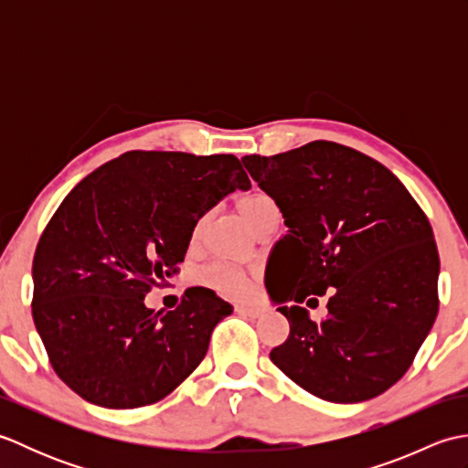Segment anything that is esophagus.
Here are the masks:
<instances>
[{
    "instance_id": "34e87169",
    "label": "esophagus",
    "mask_w": 468,
    "mask_h": 468,
    "mask_svg": "<svg viewBox=\"0 0 468 468\" xmlns=\"http://www.w3.org/2000/svg\"><path fill=\"white\" fill-rule=\"evenodd\" d=\"M237 312L245 314V315H251V317H257V315H261V307L260 305H253V303H241V305H237Z\"/></svg>"
}]
</instances>
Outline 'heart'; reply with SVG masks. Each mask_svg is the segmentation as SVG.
Returning a JSON list of instances; mask_svg holds the SVG:
<instances>
[{
  "mask_svg": "<svg viewBox=\"0 0 468 468\" xmlns=\"http://www.w3.org/2000/svg\"><path fill=\"white\" fill-rule=\"evenodd\" d=\"M237 208H239V213L245 217V221L250 223L255 231L267 221V218L277 215V205L273 201V197L267 195L265 191H260V188H255V191L239 197V201H237ZM203 223H205V217H201L197 221L195 231H193V239H197L198 237V231H201ZM203 280L208 285H213L215 290L223 292L227 295H237V297L247 295L253 287V277L250 271L241 270V267L231 265V263H223V261L208 265L203 271Z\"/></svg>",
  "mask_w": 468,
  "mask_h": 468,
  "instance_id": "heart-1",
  "label": "heart"
}]
</instances>
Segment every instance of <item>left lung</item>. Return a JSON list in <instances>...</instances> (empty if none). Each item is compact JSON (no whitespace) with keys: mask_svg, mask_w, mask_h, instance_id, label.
Instances as JSON below:
<instances>
[{"mask_svg":"<svg viewBox=\"0 0 468 468\" xmlns=\"http://www.w3.org/2000/svg\"><path fill=\"white\" fill-rule=\"evenodd\" d=\"M241 161L287 227L265 271L290 322L271 362L327 402L380 396L409 370L439 314L429 218L384 165L350 146L314 141ZM325 292L328 315L314 323L299 303Z\"/></svg>","mask_w":468,"mask_h":468,"instance_id":"1","label":"left lung"}]
</instances>
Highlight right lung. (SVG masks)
<instances>
[{"instance_id": "add662e5", "label": "right lung", "mask_w": 468, "mask_h": 468, "mask_svg": "<svg viewBox=\"0 0 468 468\" xmlns=\"http://www.w3.org/2000/svg\"><path fill=\"white\" fill-rule=\"evenodd\" d=\"M235 188L251 183L233 154L131 151L68 193L36 247L32 315L69 390L138 409L203 362L233 305L208 287H188L165 314L144 297L178 271L198 218Z\"/></svg>"}]
</instances>
